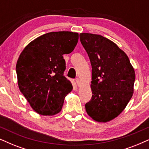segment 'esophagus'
Segmentation results:
<instances>
[{"label": "esophagus", "mask_w": 149, "mask_h": 149, "mask_svg": "<svg viewBox=\"0 0 149 149\" xmlns=\"http://www.w3.org/2000/svg\"><path fill=\"white\" fill-rule=\"evenodd\" d=\"M76 84H77V85H78V86H80V80H79L78 78H76Z\"/></svg>", "instance_id": "obj_1"}]
</instances>
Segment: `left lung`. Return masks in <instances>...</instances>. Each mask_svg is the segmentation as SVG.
Segmentation results:
<instances>
[{
    "mask_svg": "<svg viewBox=\"0 0 149 149\" xmlns=\"http://www.w3.org/2000/svg\"><path fill=\"white\" fill-rule=\"evenodd\" d=\"M92 67V97L85 104L95 120L107 122L123 112L132 98L136 79L130 59L117 45L102 35L80 33Z\"/></svg>",
    "mask_w": 149,
    "mask_h": 149,
    "instance_id": "8db88e82",
    "label": "left lung"
}]
</instances>
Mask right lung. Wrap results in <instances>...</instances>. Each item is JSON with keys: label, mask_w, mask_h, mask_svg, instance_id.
<instances>
[{"label": "right lung", "mask_w": 149, "mask_h": 149, "mask_svg": "<svg viewBox=\"0 0 149 149\" xmlns=\"http://www.w3.org/2000/svg\"><path fill=\"white\" fill-rule=\"evenodd\" d=\"M78 41L77 33L51 32L31 41L19 55L16 64L19 88L39 114L58 113L65 97L73 89L64 76L63 55L71 53Z\"/></svg>", "instance_id": "obj_1"}]
</instances>
